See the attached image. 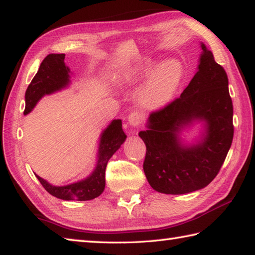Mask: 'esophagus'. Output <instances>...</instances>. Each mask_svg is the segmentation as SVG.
I'll list each match as a JSON object with an SVG mask.
<instances>
[{
  "label": "esophagus",
  "instance_id": "esophagus-1",
  "mask_svg": "<svg viewBox=\"0 0 255 255\" xmlns=\"http://www.w3.org/2000/svg\"><path fill=\"white\" fill-rule=\"evenodd\" d=\"M142 120H143V116L138 112H133L128 116V124L132 127H139L140 124L142 123Z\"/></svg>",
  "mask_w": 255,
  "mask_h": 255
}]
</instances>
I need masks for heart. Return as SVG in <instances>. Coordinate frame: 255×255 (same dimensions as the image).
I'll return each mask as SVG.
<instances>
[{
  "instance_id": "heart-1",
  "label": "heart",
  "mask_w": 255,
  "mask_h": 255,
  "mask_svg": "<svg viewBox=\"0 0 255 255\" xmlns=\"http://www.w3.org/2000/svg\"><path fill=\"white\" fill-rule=\"evenodd\" d=\"M156 63L148 61L137 76L128 77V80H137L147 77L155 70ZM185 68L179 60L172 59L156 69L150 79L139 92V103L143 108L159 109L169 104L184 79Z\"/></svg>"
}]
</instances>
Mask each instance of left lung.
<instances>
[{"label": "left lung", "mask_w": 255, "mask_h": 255, "mask_svg": "<svg viewBox=\"0 0 255 255\" xmlns=\"http://www.w3.org/2000/svg\"><path fill=\"white\" fill-rule=\"evenodd\" d=\"M198 71L182 95L149 115L143 172L155 191L191 193L207 186L219 174L233 140V104L224 68L202 43ZM194 121H204L206 131L195 145L180 141L179 132Z\"/></svg>", "instance_id": "obj_1"}]
</instances>
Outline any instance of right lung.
<instances>
[{
    "label": "right lung",
    "mask_w": 255,
    "mask_h": 255,
    "mask_svg": "<svg viewBox=\"0 0 255 255\" xmlns=\"http://www.w3.org/2000/svg\"><path fill=\"white\" fill-rule=\"evenodd\" d=\"M63 53H51L44 58L36 75L25 91V109L27 115L35 107L38 101L45 95L53 94L66 88L70 82V69L64 63ZM127 136L123 130L122 120L115 119L101 133L98 163L92 174L80 182L66 186H53L47 180L36 175L45 191L54 197L64 201H89L98 197L104 192L106 180L105 173L108 160L119 147L123 145Z\"/></svg>",
    "instance_id": "add662e5"
}]
</instances>
